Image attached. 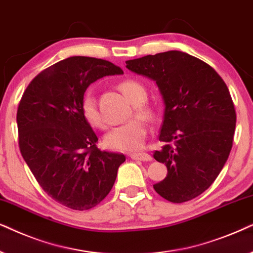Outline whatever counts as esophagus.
<instances>
[{"label": "esophagus", "instance_id": "1", "mask_svg": "<svg viewBox=\"0 0 253 253\" xmlns=\"http://www.w3.org/2000/svg\"><path fill=\"white\" fill-rule=\"evenodd\" d=\"M132 160H136V161H143V162H149L153 160V157L150 156L149 154L147 153H135V154H130L129 155Z\"/></svg>", "mask_w": 253, "mask_h": 253}]
</instances>
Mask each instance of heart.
I'll return each mask as SVG.
<instances>
[{"instance_id": "1", "label": "heart", "mask_w": 253, "mask_h": 253, "mask_svg": "<svg viewBox=\"0 0 253 253\" xmlns=\"http://www.w3.org/2000/svg\"><path fill=\"white\" fill-rule=\"evenodd\" d=\"M119 89L125 97L135 105V114L144 120H151L154 112L150 107L142 104L147 99L146 89L135 81H124L119 84ZM81 111L84 120L92 128H104V123L97 106L96 97L92 92H86L81 103ZM147 129L141 120H130L128 123L113 127L104 137L107 148L119 151H133L140 149L146 140Z\"/></svg>"}]
</instances>
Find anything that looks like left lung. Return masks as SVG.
Listing matches in <instances>:
<instances>
[{
  "mask_svg": "<svg viewBox=\"0 0 253 253\" xmlns=\"http://www.w3.org/2000/svg\"><path fill=\"white\" fill-rule=\"evenodd\" d=\"M130 72L156 82L164 103L154 158L168 174L154 188L174 204L194 199L223 169L232 147L236 112L220 75L206 62L180 50L126 61Z\"/></svg>",
  "mask_w": 253,
  "mask_h": 253,
  "instance_id": "1",
  "label": "left lung"
}]
</instances>
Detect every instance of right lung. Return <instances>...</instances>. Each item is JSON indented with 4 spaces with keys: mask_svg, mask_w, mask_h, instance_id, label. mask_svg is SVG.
<instances>
[{
    "mask_svg": "<svg viewBox=\"0 0 253 253\" xmlns=\"http://www.w3.org/2000/svg\"><path fill=\"white\" fill-rule=\"evenodd\" d=\"M123 74L106 60L72 56L37 75L19 103L22 156L42 190L72 210L97 206L110 193L126 161L123 154L96 147L98 137L81 111L90 84Z\"/></svg>",
    "mask_w": 253,
    "mask_h": 253,
    "instance_id": "add662e5",
    "label": "right lung"
}]
</instances>
